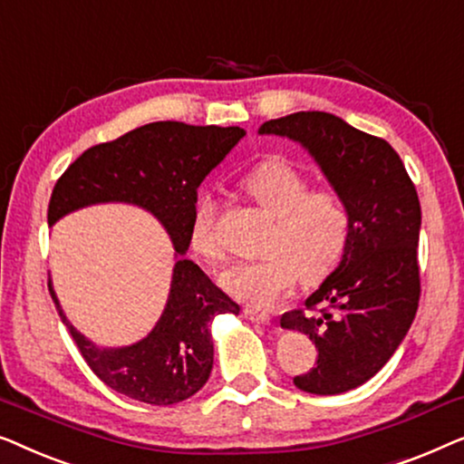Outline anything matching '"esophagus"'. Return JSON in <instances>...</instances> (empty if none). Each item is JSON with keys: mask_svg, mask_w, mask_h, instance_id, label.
<instances>
[{"mask_svg": "<svg viewBox=\"0 0 464 464\" xmlns=\"http://www.w3.org/2000/svg\"><path fill=\"white\" fill-rule=\"evenodd\" d=\"M244 313H246L247 319H252V322H256V324H269L271 322L269 313H265V311H260V309H254V306H246Z\"/></svg>", "mask_w": 464, "mask_h": 464, "instance_id": "esophagus-1", "label": "esophagus"}]
</instances>
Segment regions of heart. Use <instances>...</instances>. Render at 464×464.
<instances>
[{
    "mask_svg": "<svg viewBox=\"0 0 464 464\" xmlns=\"http://www.w3.org/2000/svg\"><path fill=\"white\" fill-rule=\"evenodd\" d=\"M241 188L256 201L273 227L254 263H237L220 276L225 290L256 306H273L304 282L328 276L343 258L351 233V217L341 195L330 188L311 191V180L296 168L269 160L241 179ZM188 246L201 260L220 258L217 201L199 195L188 223Z\"/></svg>",
    "mask_w": 464,
    "mask_h": 464,
    "instance_id": "b5f03b06",
    "label": "heart"
}]
</instances>
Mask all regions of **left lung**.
<instances>
[{
  "label": "left lung",
  "instance_id": "8db88e82",
  "mask_svg": "<svg viewBox=\"0 0 464 464\" xmlns=\"http://www.w3.org/2000/svg\"><path fill=\"white\" fill-rule=\"evenodd\" d=\"M258 134L298 142L315 160L351 217L341 263L304 300L319 315L284 313L285 330L315 343L317 365L295 378L300 391L338 395L368 382L406 338L420 298V201L387 140L324 111L265 121Z\"/></svg>",
  "mask_w": 464,
  "mask_h": 464
}]
</instances>
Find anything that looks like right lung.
<instances>
[{
    "label": "right lung",
    "instance_id": "obj_1",
    "mask_svg": "<svg viewBox=\"0 0 464 464\" xmlns=\"http://www.w3.org/2000/svg\"><path fill=\"white\" fill-rule=\"evenodd\" d=\"M244 136L246 130L237 126L147 123L83 151L52 191L50 227L88 206L130 204L158 218L174 246L164 311L153 330L128 347H101L88 341L64 315L52 282L48 284L61 322L90 370L130 400L172 406L198 393L214 363L212 319L223 313L239 315V304L185 254L198 187Z\"/></svg>",
    "mask_w": 464,
    "mask_h": 464
}]
</instances>
